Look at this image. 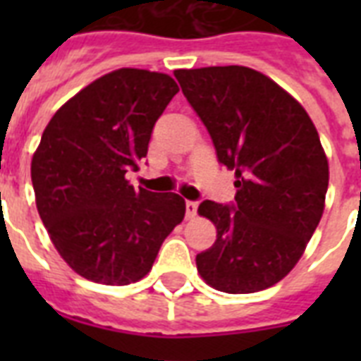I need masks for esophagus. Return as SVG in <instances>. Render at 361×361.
I'll use <instances>...</instances> for the list:
<instances>
[{
  "label": "esophagus",
  "mask_w": 361,
  "mask_h": 361,
  "mask_svg": "<svg viewBox=\"0 0 361 361\" xmlns=\"http://www.w3.org/2000/svg\"><path fill=\"white\" fill-rule=\"evenodd\" d=\"M197 209H198V202H195V200H187L185 212H187V217H189V219H192V217L197 215Z\"/></svg>",
  "instance_id": "obj_1"
}]
</instances>
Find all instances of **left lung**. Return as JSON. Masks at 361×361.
Listing matches in <instances>:
<instances>
[{"mask_svg": "<svg viewBox=\"0 0 361 361\" xmlns=\"http://www.w3.org/2000/svg\"><path fill=\"white\" fill-rule=\"evenodd\" d=\"M206 125L221 164L236 174V202L204 200L198 214L217 240L197 255L209 286L251 294L279 283L319 226L328 191V159L303 106L249 67L174 71Z\"/></svg>", "mask_w": 361, "mask_h": 361, "instance_id": "obj_1", "label": "left lung"}]
</instances>
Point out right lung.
<instances>
[{"label": "right lung", "instance_id": "obj_1", "mask_svg": "<svg viewBox=\"0 0 361 361\" xmlns=\"http://www.w3.org/2000/svg\"><path fill=\"white\" fill-rule=\"evenodd\" d=\"M180 87L163 73L118 69L69 99L31 161L35 202L54 247L76 274L129 285L152 269L185 215L176 192L130 185L159 116Z\"/></svg>", "mask_w": 361, "mask_h": 361}]
</instances>
